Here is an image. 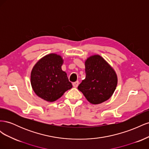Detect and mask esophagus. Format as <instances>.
I'll use <instances>...</instances> for the list:
<instances>
[{
    "instance_id": "34e87169",
    "label": "esophagus",
    "mask_w": 149,
    "mask_h": 149,
    "mask_svg": "<svg viewBox=\"0 0 149 149\" xmlns=\"http://www.w3.org/2000/svg\"><path fill=\"white\" fill-rule=\"evenodd\" d=\"M78 84H79V81H76V82H74L73 83V86L74 88H77Z\"/></svg>"
}]
</instances>
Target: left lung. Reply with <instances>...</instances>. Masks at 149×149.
<instances>
[{
  "label": "left lung",
  "instance_id": "1",
  "mask_svg": "<svg viewBox=\"0 0 149 149\" xmlns=\"http://www.w3.org/2000/svg\"><path fill=\"white\" fill-rule=\"evenodd\" d=\"M86 78L78 89L93 104L107 101L114 93L118 78L113 68L100 55L89 57L85 61Z\"/></svg>",
  "mask_w": 149,
  "mask_h": 149
}]
</instances>
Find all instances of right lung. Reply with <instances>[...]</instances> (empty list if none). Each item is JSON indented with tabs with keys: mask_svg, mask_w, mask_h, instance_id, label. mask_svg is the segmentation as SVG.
Here are the masks:
<instances>
[{
	"mask_svg": "<svg viewBox=\"0 0 149 149\" xmlns=\"http://www.w3.org/2000/svg\"><path fill=\"white\" fill-rule=\"evenodd\" d=\"M63 58L51 53L40 59L31 72V85L37 95L48 102L61 97L73 86L62 71Z\"/></svg>",
	"mask_w": 149,
	"mask_h": 149,
	"instance_id": "add662e5",
	"label": "right lung"
}]
</instances>
